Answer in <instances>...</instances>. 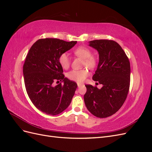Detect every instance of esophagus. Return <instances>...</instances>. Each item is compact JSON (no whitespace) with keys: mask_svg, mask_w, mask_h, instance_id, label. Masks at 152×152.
Instances as JSON below:
<instances>
[{"mask_svg":"<svg viewBox=\"0 0 152 152\" xmlns=\"http://www.w3.org/2000/svg\"><path fill=\"white\" fill-rule=\"evenodd\" d=\"M77 86H78V87H81V86H82V84H79V83H78V84H77Z\"/></svg>","mask_w":152,"mask_h":152,"instance_id":"34e87169","label":"esophagus"}]
</instances>
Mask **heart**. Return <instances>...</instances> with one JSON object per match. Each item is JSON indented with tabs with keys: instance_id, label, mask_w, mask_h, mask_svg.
<instances>
[{
	"instance_id": "obj_1",
	"label": "heart",
	"mask_w": 152,
	"mask_h": 152,
	"mask_svg": "<svg viewBox=\"0 0 152 152\" xmlns=\"http://www.w3.org/2000/svg\"><path fill=\"white\" fill-rule=\"evenodd\" d=\"M73 53L75 56L84 59V65L89 68H93L96 65V59L91 56L92 53L91 50L86 47L81 46L77 48ZM59 62L61 66L65 69L68 68L70 65V59L68 54L63 53L59 57ZM89 72L86 70H73L67 73V77L69 79L75 81L79 83L83 82L86 78L88 76Z\"/></svg>"
}]
</instances>
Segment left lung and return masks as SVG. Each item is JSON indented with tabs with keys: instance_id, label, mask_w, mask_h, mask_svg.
<instances>
[{
	"instance_id": "left-lung-1",
	"label": "left lung",
	"mask_w": 152,
	"mask_h": 152,
	"mask_svg": "<svg viewBox=\"0 0 152 152\" xmlns=\"http://www.w3.org/2000/svg\"><path fill=\"white\" fill-rule=\"evenodd\" d=\"M89 45L99 54L93 80L103 87L98 89L86 85L84 102L93 115L106 118L115 113L126 99L130 85V63L121 45L113 40H92Z\"/></svg>"
}]
</instances>
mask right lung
Listing matches in <instances>:
<instances>
[{
    "label": "right lung",
    "instance_id": "obj_1",
    "mask_svg": "<svg viewBox=\"0 0 152 152\" xmlns=\"http://www.w3.org/2000/svg\"><path fill=\"white\" fill-rule=\"evenodd\" d=\"M77 42L52 38L39 39L26 57L23 73L27 94L35 107L48 115H56L63 112L74 96L77 84L63 74L59 57ZM59 80L64 84L54 86V82Z\"/></svg>",
    "mask_w": 152,
    "mask_h": 152
}]
</instances>
